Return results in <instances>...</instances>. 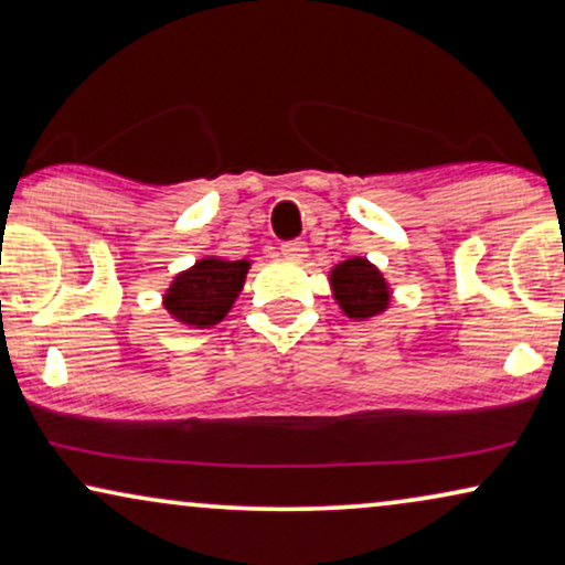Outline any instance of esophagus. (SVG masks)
I'll return each instance as SVG.
<instances>
[{
	"label": "esophagus",
	"mask_w": 565,
	"mask_h": 565,
	"mask_svg": "<svg viewBox=\"0 0 565 565\" xmlns=\"http://www.w3.org/2000/svg\"><path fill=\"white\" fill-rule=\"evenodd\" d=\"M282 257H290V259H300L306 252V242H300V238H290V242H282Z\"/></svg>",
	"instance_id": "1"
}]
</instances>
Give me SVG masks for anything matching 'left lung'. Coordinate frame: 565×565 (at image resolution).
<instances>
[{"label":"left lung","mask_w":565,"mask_h":565,"mask_svg":"<svg viewBox=\"0 0 565 565\" xmlns=\"http://www.w3.org/2000/svg\"><path fill=\"white\" fill-rule=\"evenodd\" d=\"M331 288L350 319L365 321L388 306V285L383 275L362 257L347 259L331 269Z\"/></svg>","instance_id":"1"}]
</instances>
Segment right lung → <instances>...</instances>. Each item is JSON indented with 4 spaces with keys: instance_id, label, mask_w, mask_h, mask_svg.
<instances>
[{
    "instance_id": "obj_1",
    "label": "right lung",
    "mask_w": 565,
    "mask_h": 565,
    "mask_svg": "<svg viewBox=\"0 0 565 565\" xmlns=\"http://www.w3.org/2000/svg\"><path fill=\"white\" fill-rule=\"evenodd\" d=\"M249 262L200 259L188 273L177 275L169 288L164 306L182 323L195 329H207L218 323L242 292Z\"/></svg>"
}]
</instances>
